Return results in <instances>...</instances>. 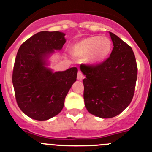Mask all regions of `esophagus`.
I'll use <instances>...</instances> for the list:
<instances>
[{
	"label": "esophagus",
	"mask_w": 152,
	"mask_h": 152,
	"mask_svg": "<svg viewBox=\"0 0 152 152\" xmlns=\"http://www.w3.org/2000/svg\"><path fill=\"white\" fill-rule=\"evenodd\" d=\"M83 78H84L83 74L82 73L81 71H79V72H78V74H77V80H82L83 79Z\"/></svg>",
	"instance_id": "esophagus-1"
}]
</instances>
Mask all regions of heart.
Masks as SVG:
<instances>
[{
  "instance_id": "b5f03b06",
  "label": "heart",
  "mask_w": 152,
  "mask_h": 152,
  "mask_svg": "<svg viewBox=\"0 0 152 152\" xmlns=\"http://www.w3.org/2000/svg\"><path fill=\"white\" fill-rule=\"evenodd\" d=\"M113 50V43L107 37L91 36L76 42L71 51L74 56L86 58L87 63L98 64L105 61Z\"/></svg>"
}]
</instances>
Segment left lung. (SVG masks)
I'll return each mask as SVG.
<instances>
[{
    "mask_svg": "<svg viewBox=\"0 0 152 152\" xmlns=\"http://www.w3.org/2000/svg\"><path fill=\"white\" fill-rule=\"evenodd\" d=\"M113 50L96 66H80L86 76L83 97L89 113L103 118L118 115L129 106L134 93L138 67L132 47L109 32Z\"/></svg>",
    "mask_w": 152,
    "mask_h": 152,
    "instance_id": "obj_1",
    "label": "left lung"
}]
</instances>
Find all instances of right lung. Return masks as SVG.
I'll list each match as a JSON object with an SVG mask.
<instances>
[{
    "mask_svg": "<svg viewBox=\"0 0 152 152\" xmlns=\"http://www.w3.org/2000/svg\"><path fill=\"white\" fill-rule=\"evenodd\" d=\"M64 36L59 31H41L23 42L18 51L12 74L16 101L33 119L45 121L59 114L76 81V67L56 72L46 67L49 55L63 48Z\"/></svg>",
    "mask_w": 152,
    "mask_h": 152,
    "instance_id": "1",
    "label": "right lung"
}]
</instances>
